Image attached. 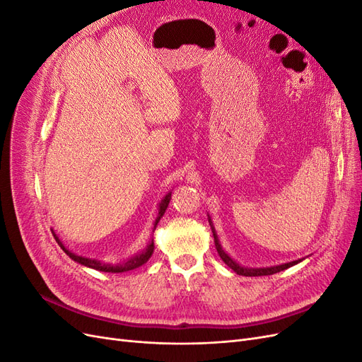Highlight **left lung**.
<instances>
[{"label": "left lung", "mask_w": 362, "mask_h": 362, "mask_svg": "<svg viewBox=\"0 0 362 362\" xmlns=\"http://www.w3.org/2000/svg\"><path fill=\"white\" fill-rule=\"evenodd\" d=\"M208 222H210V226H211V231H213V237H214V245H216V249H217V254L221 255L222 261L225 262V264L228 267H231L237 275H242V276H266V275H273V273H278L281 270H286L294 264H298V262H300L302 259H296V261H291V262H286V264H281V266H273V267H262V269H247V267H242L240 264H237V262L229 257L226 252L222 249L221 243H218V238H217V234L214 231V226H213V222L210 216H208Z\"/></svg>", "instance_id": "obj_1"}]
</instances>
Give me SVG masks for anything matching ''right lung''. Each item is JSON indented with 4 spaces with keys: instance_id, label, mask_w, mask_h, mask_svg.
I'll list each match as a JSON object with an SVG mask.
<instances>
[{
    "instance_id": "obj_1",
    "label": "right lung",
    "mask_w": 362,
    "mask_h": 362,
    "mask_svg": "<svg viewBox=\"0 0 362 362\" xmlns=\"http://www.w3.org/2000/svg\"><path fill=\"white\" fill-rule=\"evenodd\" d=\"M170 194H172V193H168L166 196H164V199H163V201L160 202V205H158V216H157V218H156L154 229H156L157 223L160 222V218L163 217L164 211H166V208H168V205H169V202H170ZM54 238H56V242L59 243V246H60L64 252H66V255H69V258H72V259L76 261V262H80V264H83V266H86V267H90V269L100 270V272L122 273V272H128V270L137 269V267H140V266H144L145 262L151 258L152 252H154V242H151V243L148 245V247H146L144 252H140V254H137V255H134V257H131L129 259H127L125 262H122V264H105V262H101V261H98V259L84 258V257L72 254V252H71L68 247H64V245L62 243V240H60L56 234H54Z\"/></svg>"
}]
</instances>
